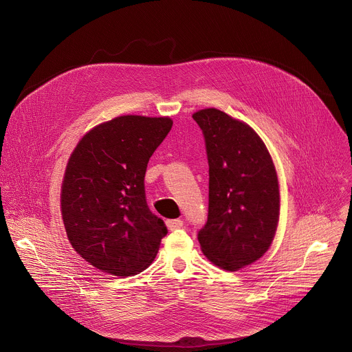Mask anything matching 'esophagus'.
I'll use <instances>...</instances> for the list:
<instances>
[{
  "label": "esophagus",
  "mask_w": 352,
  "mask_h": 352,
  "mask_svg": "<svg viewBox=\"0 0 352 352\" xmlns=\"http://www.w3.org/2000/svg\"><path fill=\"white\" fill-rule=\"evenodd\" d=\"M166 224H167V227H168V230H178V228H181L182 226H184V221L182 220H179V219H175V220H167L166 221Z\"/></svg>",
  "instance_id": "obj_1"
}]
</instances>
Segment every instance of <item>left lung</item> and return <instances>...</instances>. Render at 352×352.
<instances>
[{"label": "left lung", "mask_w": 352, "mask_h": 352, "mask_svg": "<svg viewBox=\"0 0 352 352\" xmlns=\"http://www.w3.org/2000/svg\"><path fill=\"white\" fill-rule=\"evenodd\" d=\"M209 160V216L197 239L217 267L236 272L261 259L280 219L277 171L262 138L217 109L192 114Z\"/></svg>", "instance_id": "1"}]
</instances>
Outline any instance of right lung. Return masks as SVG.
I'll return each mask as SVG.
<instances>
[{
	"label": "right lung",
	"mask_w": 352,
	"mask_h": 352,
	"mask_svg": "<svg viewBox=\"0 0 352 352\" xmlns=\"http://www.w3.org/2000/svg\"><path fill=\"white\" fill-rule=\"evenodd\" d=\"M173 126L170 117L120 116L86 132L71 153L61 185L67 236L89 265L117 277L152 263L167 234L148 210V159Z\"/></svg>",
	"instance_id": "add662e5"
}]
</instances>
